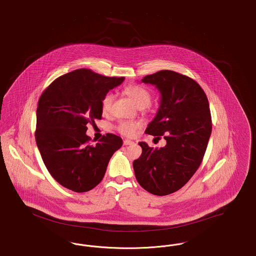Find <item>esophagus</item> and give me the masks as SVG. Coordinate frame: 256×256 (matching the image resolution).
<instances>
[{"label": "esophagus", "instance_id": "34e87169", "mask_svg": "<svg viewBox=\"0 0 256 256\" xmlns=\"http://www.w3.org/2000/svg\"><path fill=\"white\" fill-rule=\"evenodd\" d=\"M134 142L130 141V140H124V146H130V144H132Z\"/></svg>", "mask_w": 256, "mask_h": 256}]
</instances>
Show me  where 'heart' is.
I'll use <instances>...</instances> for the list:
<instances>
[{
    "instance_id": "1",
    "label": "heart",
    "mask_w": 256,
    "mask_h": 256,
    "mask_svg": "<svg viewBox=\"0 0 256 256\" xmlns=\"http://www.w3.org/2000/svg\"><path fill=\"white\" fill-rule=\"evenodd\" d=\"M124 92L140 108H144L150 104V100H152L150 93L142 86H139V84L128 86L124 90ZM113 98L114 97L110 93L106 94L102 98L101 108L104 114H108L110 112ZM141 126H142L141 123L136 121H120L117 126V130L119 132L122 133L124 135L132 137L136 134L137 130L141 128Z\"/></svg>"
}]
</instances>
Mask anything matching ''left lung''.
Instances as JSON below:
<instances>
[{
	"instance_id": "8db88e82",
	"label": "left lung",
	"mask_w": 256,
	"mask_h": 256,
	"mask_svg": "<svg viewBox=\"0 0 256 256\" xmlns=\"http://www.w3.org/2000/svg\"><path fill=\"white\" fill-rule=\"evenodd\" d=\"M160 92L161 101L146 133L163 136L164 148L140 142L142 154L133 162L140 186L154 195L177 192L202 163L212 133V116L206 95L192 78L161 70L142 79Z\"/></svg>"
}]
</instances>
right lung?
<instances>
[{
  "label": "right lung",
  "instance_id": "obj_1",
  "mask_svg": "<svg viewBox=\"0 0 256 256\" xmlns=\"http://www.w3.org/2000/svg\"><path fill=\"white\" fill-rule=\"evenodd\" d=\"M124 78L81 68L62 75L42 93L35 139L52 177L75 192H88L102 181L122 138L108 133L90 144L86 124L102 119V99Z\"/></svg>",
  "mask_w": 256,
  "mask_h": 256
}]
</instances>
